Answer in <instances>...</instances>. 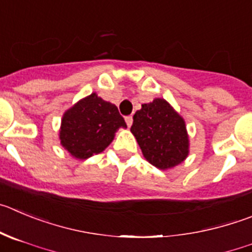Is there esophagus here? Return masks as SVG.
<instances>
[{
	"mask_svg": "<svg viewBox=\"0 0 252 252\" xmlns=\"http://www.w3.org/2000/svg\"><path fill=\"white\" fill-rule=\"evenodd\" d=\"M126 123L128 126H131V124H133V117H131V115L126 117Z\"/></svg>",
	"mask_w": 252,
	"mask_h": 252,
	"instance_id": "esophagus-1",
	"label": "esophagus"
}]
</instances>
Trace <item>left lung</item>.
<instances>
[{
  "label": "left lung",
  "mask_w": 252,
  "mask_h": 252,
  "mask_svg": "<svg viewBox=\"0 0 252 252\" xmlns=\"http://www.w3.org/2000/svg\"><path fill=\"white\" fill-rule=\"evenodd\" d=\"M130 130L145 159L157 168H173L188 157L185 122L166 100L157 98L143 104L134 114Z\"/></svg>",
  "instance_id": "8db88e82"
}]
</instances>
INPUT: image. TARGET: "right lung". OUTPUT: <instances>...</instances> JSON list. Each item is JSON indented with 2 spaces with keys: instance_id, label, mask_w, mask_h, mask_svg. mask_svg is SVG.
<instances>
[{
  "instance_id": "add662e5",
  "label": "right lung",
  "mask_w": 252,
  "mask_h": 252,
  "mask_svg": "<svg viewBox=\"0 0 252 252\" xmlns=\"http://www.w3.org/2000/svg\"><path fill=\"white\" fill-rule=\"evenodd\" d=\"M119 128H126V124L118 108L92 93L64 113L61 144L74 158L87 159L103 152Z\"/></svg>"
}]
</instances>
